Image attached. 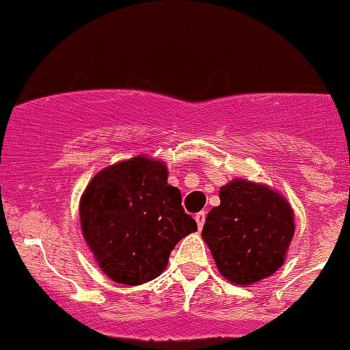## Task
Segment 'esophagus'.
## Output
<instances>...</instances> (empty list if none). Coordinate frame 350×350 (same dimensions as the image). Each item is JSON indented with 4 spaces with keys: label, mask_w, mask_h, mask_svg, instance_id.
Returning a JSON list of instances; mask_svg holds the SVG:
<instances>
[{
    "label": "esophagus",
    "mask_w": 350,
    "mask_h": 350,
    "mask_svg": "<svg viewBox=\"0 0 350 350\" xmlns=\"http://www.w3.org/2000/svg\"><path fill=\"white\" fill-rule=\"evenodd\" d=\"M196 223L197 226H199V230H202L204 223H206V213H204V211H200V213L196 214Z\"/></svg>",
    "instance_id": "34e87169"
}]
</instances>
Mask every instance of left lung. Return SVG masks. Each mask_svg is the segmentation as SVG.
<instances>
[{"label":"left lung","mask_w":350,"mask_h":350,"mask_svg":"<svg viewBox=\"0 0 350 350\" xmlns=\"http://www.w3.org/2000/svg\"><path fill=\"white\" fill-rule=\"evenodd\" d=\"M202 238L221 275L234 284H254L284 264L294 234L288 200L265 185L237 178L219 190Z\"/></svg>","instance_id":"left-lung-1"}]
</instances>
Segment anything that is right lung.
<instances>
[{"label":"right lung","instance_id":"add662e5","mask_svg":"<svg viewBox=\"0 0 350 350\" xmlns=\"http://www.w3.org/2000/svg\"><path fill=\"white\" fill-rule=\"evenodd\" d=\"M167 167L146 157L98 172L79 202L81 230L100 269L119 284L158 278L175 245L197 223L168 185Z\"/></svg>","mask_w":350,"mask_h":350}]
</instances>
